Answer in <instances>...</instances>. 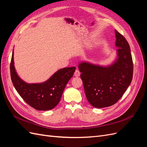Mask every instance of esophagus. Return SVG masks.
Wrapping results in <instances>:
<instances>
[{
	"instance_id": "obj_1",
	"label": "esophagus",
	"mask_w": 147,
	"mask_h": 147,
	"mask_svg": "<svg viewBox=\"0 0 147 147\" xmlns=\"http://www.w3.org/2000/svg\"><path fill=\"white\" fill-rule=\"evenodd\" d=\"M80 71H79L78 69L75 70V73H74V75H75V76L78 77L80 76Z\"/></svg>"
}]
</instances>
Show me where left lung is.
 I'll return each mask as SVG.
<instances>
[{"label": "left lung", "instance_id": "8db88e82", "mask_svg": "<svg viewBox=\"0 0 147 147\" xmlns=\"http://www.w3.org/2000/svg\"><path fill=\"white\" fill-rule=\"evenodd\" d=\"M117 58L108 66L82 62L78 65L86 99L94 107L104 108L119 100L131 83L133 63L130 47L117 30Z\"/></svg>", "mask_w": 147, "mask_h": 147}]
</instances>
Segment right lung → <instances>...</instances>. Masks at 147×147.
Returning a JSON list of instances; mask_svg holds the SVG:
<instances>
[{
    "mask_svg": "<svg viewBox=\"0 0 147 147\" xmlns=\"http://www.w3.org/2000/svg\"><path fill=\"white\" fill-rule=\"evenodd\" d=\"M75 69V67L61 69L45 82L27 83L16 72L13 51L12 53L10 75L13 86L26 103L37 110H51L58 104L66 84L73 77Z\"/></svg>",
    "mask_w": 147,
    "mask_h": 147,
    "instance_id": "1",
    "label": "right lung"
}]
</instances>
